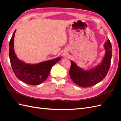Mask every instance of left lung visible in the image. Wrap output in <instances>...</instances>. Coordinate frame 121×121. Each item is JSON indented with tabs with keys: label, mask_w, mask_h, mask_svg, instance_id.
<instances>
[{
	"label": "left lung",
	"mask_w": 121,
	"mask_h": 121,
	"mask_svg": "<svg viewBox=\"0 0 121 121\" xmlns=\"http://www.w3.org/2000/svg\"><path fill=\"white\" fill-rule=\"evenodd\" d=\"M104 47L105 52L101 63L92 68L83 69L71 60L69 76L77 85L82 87H89L95 85L104 79L110 67L112 56V45L109 39L104 43Z\"/></svg>",
	"instance_id": "8db88e82"
}]
</instances>
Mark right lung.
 Masks as SVG:
<instances>
[{"instance_id":"1","label":"right lung","mask_w":121,"mask_h":121,"mask_svg":"<svg viewBox=\"0 0 121 121\" xmlns=\"http://www.w3.org/2000/svg\"><path fill=\"white\" fill-rule=\"evenodd\" d=\"M16 30L13 33L9 44V57L13 71L17 77L28 84L37 85L45 81L48 77L51 69L61 57L41 62L38 64H26L19 60L14 50V38Z\"/></svg>"}]
</instances>
